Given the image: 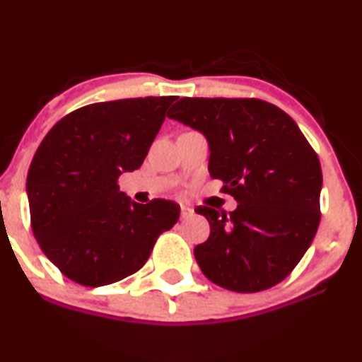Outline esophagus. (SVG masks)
I'll list each match as a JSON object with an SVG mask.
<instances>
[{"label":"esophagus","instance_id":"1","mask_svg":"<svg viewBox=\"0 0 362 362\" xmlns=\"http://www.w3.org/2000/svg\"><path fill=\"white\" fill-rule=\"evenodd\" d=\"M194 214V209H190L189 206H182L180 207V216H182V219H187V218H190V216Z\"/></svg>","mask_w":362,"mask_h":362}]
</instances>
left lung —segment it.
<instances>
[{"label": "left lung", "mask_w": 362, "mask_h": 362, "mask_svg": "<svg viewBox=\"0 0 362 362\" xmlns=\"http://www.w3.org/2000/svg\"><path fill=\"white\" fill-rule=\"evenodd\" d=\"M170 119L209 141V173L233 195L231 213L195 207L211 233L194 248L209 281L259 293L293 272L320 224L322 167L293 119L259 98H182Z\"/></svg>", "instance_id": "obj_1"}]
</instances>
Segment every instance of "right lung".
Wrapping results in <instances>:
<instances>
[{
  "label": "right lung",
  "mask_w": 362,
  "mask_h": 362,
  "mask_svg": "<svg viewBox=\"0 0 362 362\" xmlns=\"http://www.w3.org/2000/svg\"><path fill=\"white\" fill-rule=\"evenodd\" d=\"M177 97L85 105L47 132L27 175L30 224L47 259L86 288L138 272L158 236L178 221L167 199L131 202L119 177L143 165Z\"/></svg>",
  "instance_id": "add662e5"
}]
</instances>
